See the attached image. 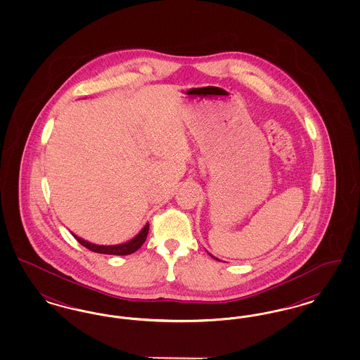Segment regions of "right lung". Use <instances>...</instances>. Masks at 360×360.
<instances>
[{
	"instance_id": "right-lung-1",
	"label": "right lung",
	"mask_w": 360,
	"mask_h": 360,
	"mask_svg": "<svg viewBox=\"0 0 360 360\" xmlns=\"http://www.w3.org/2000/svg\"><path fill=\"white\" fill-rule=\"evenodd\" d=\"M148 229H150V224H147L141 232L137 235L136 238L128 241V243H124L120 245H97V244H91L86 240L81 239L75 235H72L75 239L78 240L79 244H82L84 247H86L87 250L93 251V252H98V254H106V255H131L134 254L135 251H137L147 239V235H148Z\"/></svg>"
}]
</instances>
